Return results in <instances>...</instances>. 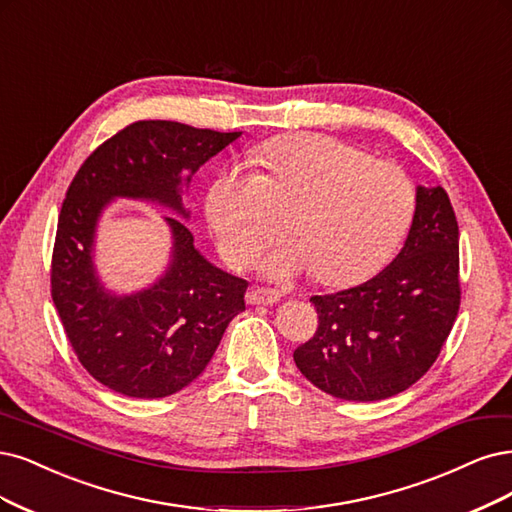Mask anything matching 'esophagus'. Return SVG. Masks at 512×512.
Returning a JSON list of instances; mask_svg holds the SVG:
<instances>
[{"label":"esophagus","instance_id":"esophagus-1","mask_svg":"<svg viewBox=\"0 0 512 512\" xmlns=\"http://www.w3.org/2000/svg\"><path fill=\"white\" fill-rule=\"evenodd\" d=\"M279 301V294L273 290H264V288H252L248 292V303L250 305H275Z\"/></svg>","mask_w":512,"mask_h":512}]
</instances>
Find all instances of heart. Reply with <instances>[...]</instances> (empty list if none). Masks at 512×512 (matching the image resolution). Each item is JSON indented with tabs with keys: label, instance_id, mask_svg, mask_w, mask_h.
I'll return each mask as SVG.
<instances>
[{
	"label": "heart",
	"instance_id": "b5f03b06",
	"mask_svg": "<svg viewBox=\"0 0 512 512\" xmlns=\"http://www.w3.org/2000/svg\"><path fill=\"white\" fill-rule=\"evenodd\" d=\"M260 175L222 171L207 192V220L228 262L245 267L267 245L294 237L262 262L271 279L315 273L324 286L358 284L398 248L415 211V188L398 165L341 139L296 133L254 154Z\"/></svg>",
	"mask_w": 512,
	"mask_h": 512
}]
</instances>
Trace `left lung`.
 I'll return each mask as SVG.
<instances>
[{"label": "left lung", "instance_id": "8db88e82", "mask_svg": "<svg viewBox=\"0 0 512 512\" xmlns=\"http://www.w3.org/2000/svg\"><path fill=\"white\" fill-rule=\"evenodd\" d=\"M460 231L447 192L417 186L400 254L364 284L311 296L320 326L296 347L298 370L354 402L396 396L428 373L460 311Z\"/></svg>", "mask_w": 512, "mask_h": 512}]
</instances>
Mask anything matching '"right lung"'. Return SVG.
<instances>
[{"instance_id":"obj_1","label":"right lung","mask_w":512,"mask_h":512,"mask_svg":"<svg viewBox=\"0 0 512 512\" xmlns=\"http://www.w3.org/2000/svg\"><path fill=\"white\" fill-rule=\"evenodd\" d=\"M239 135L139 120L88 156L67 188L52 252V301L80 364L122 396L165 398L195 381L226 326L245 311L248 281L214 267L186 224L167 216V271L150 288L118 296L101 284L93 262L103 209L114 199H137L188 218L184 186Z\"/></svg>"}]
</instances>
